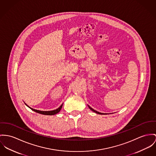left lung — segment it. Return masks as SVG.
Listing matches in <instances>:
<instances>
[{"label":"left lung","instance_id":"obj_1","mask_svg":"<svg viewBox=\"0 0 156 156\" xmlns=\"http://www.w3.org/2000/svg\"><path fill=\"white\" fill-rule=\"evenodd\" d=\"M88 108H90L92 111H93L94 112H95L96 113H97V114H100V115H103V114H105V113H100V112H97V111H96L95 110H94L93 108H91L90 106H88Z\"/></svg>","mask_w":156,"mask_h":156}]
</instances>
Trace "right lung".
<instances>
[{
	"label": "right lung",
	"mask_w": 156,
	"mask_h": 156,
	"mask_svg": "<svg viewBox=\"0 0 156 156\" xmlns=\"http://www.w3.org/2000/svg\"><path fill=\"white\" fill-rule=\"evenodd\" d=\"M26 105V104H25ZM63 106V104L60 106L59 108L56 110H51V111H40V110H37L36 109H34L33 108H30L28 106H27L29 108H30L32 110L36 112L37 113H40V114H42V115H55V114H57L58 113H59L60 112L62 107Z\"/></svg>",
	"instance_id": "add662e5"
}]
</instances>
